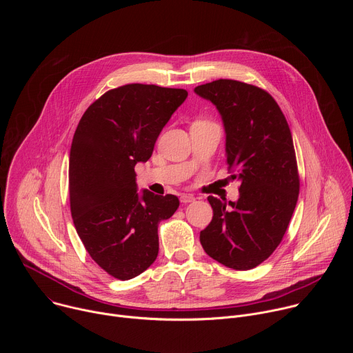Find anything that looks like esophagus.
Returning <instances> with one entry per match:
<instances>
[{"label":"esophagus","mask_w":353,"mask_h":353,"mask_svg":"<svg viewBox=\"0 0 353 353\" xmlns=\"http://www.w3.org/2000/svg\"><path fill=\"white\" fill-rule=\"evenodd\" d=\"M180 201H181L183 204L194 203V201H195V196H194V195H191V194H183V195L180 196Z\"/></svg>","instance_id":"esophagus-1"}]
</instances>
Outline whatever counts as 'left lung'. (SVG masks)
I'll return each mask as SVG.
<instances>
[{
  "label": "left lung",
  "instance_id": "obj_1",
  "mask_svg": "<svg viewBox=\"0 0 353 353\" xmlns=\"http://www.w3.org/2000/svg\"><path fill=\"white\" fill-rule=\"evenodd\" d=\"M194 92L219 112L226 162L240 181L237 201L210 195L211 223L199 233L205 253L225 267L245 271L279 245L299 195L292 134L274 97L233 79L199 85Z\"/></svg>",
  "mask_w": 353,
  "mask_h": 353
}]
</instances>
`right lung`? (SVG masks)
Instances as JSON below:
<instances>
[{
	"instance_id": "obj_1",
	"label": "right lung",
	"mask_w": 353,
	"mask_h": 353,
	"mask_svg": "<svg viewBox=\"0 0 353 353\" xmlns=\"http://www.w3.org/2000/svg\"><path fill=\"white\" fill-rule=\"evenodd\" d=\"M187 90L130 83L100 96L83 113L70 150V204L92 260L128 281L154 264L158 225L179 208L176 195L138 192L134 168L187 97Z\"/></svg>"
}]
</instances>
